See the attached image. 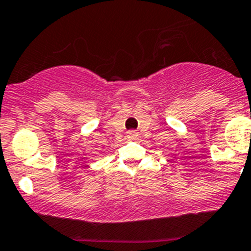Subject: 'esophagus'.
I'll return each instance as SVG.
<instances>
[{
	"instance_id": "esophagus-1",
	"label": "esophagus",
	"mask_w": 251,
	"mask_h": 251,
	"mask_svg": "<svg viewBox=\"0 0 251 251\" xmlns=\"http://www.w3.org/2000/svg\"><path fill=\"white\" fill-rule=\"evenodd\" d=\"M127 137L129 138V139H137L138 137L137 130H129V132H127Z\"/></svg>"
}]
</instances>
